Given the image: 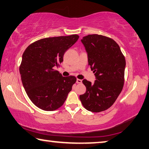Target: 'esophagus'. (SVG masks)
<instances>
[{"label": "esophagus", "instance_id": "esophagus-1", "mask_svg": "<svg viewBox=\"0 0 149 149\" xmlns=\"http://www.w3.org/2000/svg\"><path fill=\"white\" fill-rule=\"evenodd\" d=\"M76 83H77V84H81V83H82V80L79 79H77V80H76Z\"/></svg>", "mask_w": 149, "mask_h": 149}]
</instances>
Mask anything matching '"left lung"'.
<instances>
[{
	"label": "left lung",
	"instance_id": "8db88e82",
	"mask_svg": "<svg viewBox=\"0 0 149 149\" xmlns=\"http://www.w3.org/2000/svg\"><path fill=\"white\" fill-rule=\"evenodd\" d=\"M81 41L96 80L93 84L83 80L86 92L79 95L80 101L89 111H103L115 103L122 91L125 59L119 45L108 37L90 34L83 37Z\"/></svg>",
	"mask_w": 149,
	"mask_h": 149
}]
</instances>
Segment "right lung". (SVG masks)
Listing matches in <instances>:
<instances>
[{
	"mask_svg": "<svg viewBox=\"0 0 149 149\" xmlns=\"http://www.w3.org/2000/svg\"><path fill=\"white\" fill-rule=\"evenodd\" d=\"M79 38L77 34L46 38L27 47L20 66L22 85L34 104L44 111L62 106L76 81L74 76L63 77L56 70L64 53Z\"/></svg>",
	"mask_w": 149,
	"mask_h": 149,
	"instance_id": "1",
	"label": "right lung"
}]
</instances>
